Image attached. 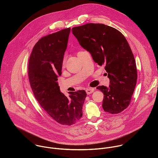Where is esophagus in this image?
I'll use <instances>...</instances> for the list:
<instances>
[{"label":"esophagus","mask_w":158,"mask_h":158,"mask_svg":"<svg viewBox=\"0 0 158 158\" xmlns=\"http://www.w3.org/2000/svg\"><path fill=\"white\" fill-rule=\"evenodd\" d=\"M94 91V88H88L86 89V93L87 94H90L93 93Z\"/></svg>","instance_id":"34e87169"}]
</instances>
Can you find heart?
Returning <instances> with one entry per match:
<instances>
[{
  "instance_id": "obj_1",
  "label": "heart",
  "mask_w": 158,
  "mask_h": 158,
  "mask_svg": "<svg viewBox=\"0 0 158 158\" xmlns=\"http://www.w3.org/2000/svg\"><path fill=\"white\" fill-rule=\"evenodd\" d=\"M64 62H65V59H64V60H63V64H64Z\"/></svg>"
}]
</instances>
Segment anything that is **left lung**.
I'll use <instances>...</instances> for the list:
<instances>
[{"instance_id": "8db88e82", "label": "left lung", "mask_w": 158, "mask_h": 158, "mask_svg": "<svg viewBox=\"0 0 158 158\" xmlns=\"http://www.w3.org/2000/svg\"><path fill=\"white\" fill-rule=\"evenodd\" d=\"M72 31L94 62L105 66L110 85L97 87L104 94L103 109L112 114L119 113L129 105L138 78L136 61L126 39L118 30L102 24H86Z\"/></svg>"}]
</instances>
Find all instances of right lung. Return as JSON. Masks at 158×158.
Wrapping results in <instances>:
<instances>
[{
  "instance_id": "1",
  "label": "right lung",
  "mask_w": 158,
  "mask_h": 158,
  "mask_svg": "<svg viewBox=\"0 0 158 158\" xmlns=\"http://www.w3.org/2000/svg\"><path fill=\"white\" fill-rule=\"evenodd\" d=\"M70 31L69 27L39 39L32 49L28 64L29 80L36 100L54 120L66 126L81 119L87 96L84 90H81L71 92L67 97L60 91L57 82L62 74Z\"/></svg>"
}]
</instances>
